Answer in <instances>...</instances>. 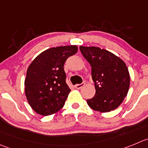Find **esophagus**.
<instances>
[{
    "instance_id": "34e87169",
    "label": "esophagus",
    "mask_w": 148,
    "mask_h": 148,
    "mask_svg": "<svg viewBox=\"0 0 148 148\" xmlns=\"http://www.w3.org/2000/svg\"><path fill=\"white\" fill-rule=\"evenodd\" d=\"M84 86H85V84H84V83H82V84H76V85L75 86V87L77 89H80V88H81L82 87H84Z\"/></svg>"
}]
</instances>
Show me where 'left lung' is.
<instances>
[{
    "mask_svg": "<svg viewBox=\"0 0 148 148\" xmlns=\"http://www.w3.org/2000/svg\"><path fill=\"white\" fill-rule=\"evenodd\" d=\"M81 54L91 67L96 94L87 99L88 106L101 112L118 108L127 95L130 75L124 62L105 49L95 46H80Z\"/></svg>",
    "mask_w": 148,
    "mask_h": 148,
    "instance_id": "8db88e82",
    "label": "left lung"
}]
</instances>
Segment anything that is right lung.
<instances>
[{
  "label": "right lung",
  "mask_w": 148,
  "mask_h": 148,
  "mask_svg": "<svg viewBox=\"0 0 148 148\" xmlns=\"http://www.w3.org/2000/svg\"><path fill=\"white\" fill-rule=\"evenodd\" d=\"M77 51V46L50 48L30 63L25 80V92L28 103L38 114L52 115L64 106L70 91L65 81L64 64Z\"/></svg>",
  "instance_id": "1"
}]
</instances>
